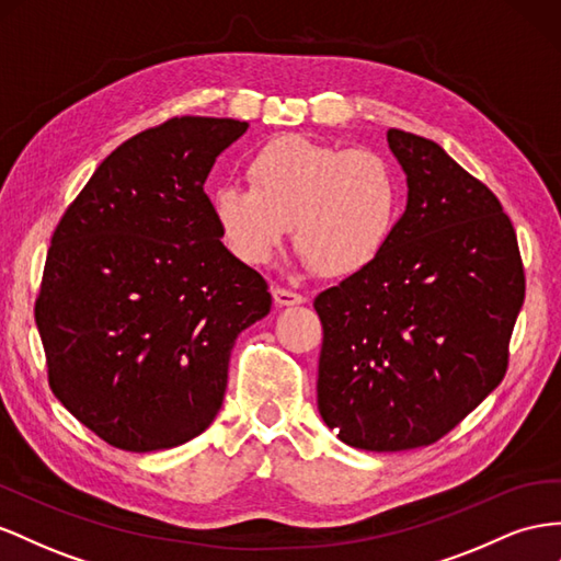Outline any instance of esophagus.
<instances>
[{
    "mask_svg": "<svg viewBox=\"0 0 561 561\" xmlns=\"http://www.w3.org/2000/svg\"><path fill=\"white\" fill-rule=\"evenodd\" d=\"M274 301L278 307H295V305H305L307 297L295 290H287V287H274Z\"/></svg>",
    "mask_w": 561,
    "mask_h": 561,
    "instance_id": "34e87169",
    "label": "esophagus"
}]
</instances>
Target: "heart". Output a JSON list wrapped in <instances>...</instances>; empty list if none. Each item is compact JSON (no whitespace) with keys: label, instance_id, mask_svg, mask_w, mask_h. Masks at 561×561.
<instances>
[{"label":"heart","instance_id":"1","mask_svg":"<svg viewBox=\"0 0 561 561\" xmlns=\"http://www.w3.org/2000/svg\"><path fill=\"white\" fill-rule=\"evenodd\" d=\"M250 188L221 186L211 215L224 245L248 266H264L283 238L318 274L346 278L368 268L397 229L401 184L387 158L368 148L276 136L248 162Z\"/></svg>","mask_w":561,"mask_h":561}]
</instances>
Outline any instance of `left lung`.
I'll return each instance as SVG.
<instances>
[{
  "mask_svg": "<svg viewBox=\"0 0 561 561\" xmlns=\"http://www.w3.org/2000/svg\"><path fill=\"white\" fill-rule=\"evenodd\" d=\"M387 141L408 205L385 252L313 299L323 323L318 413L340 442H438L503 382L524 305L517 233L489 186L411 131Z\"/></svg>",
  "mask_w": 561,
  "mask_h": 561,
  "instance_id": "8db88e82",
  "label": "left lung"
}]
</instances>
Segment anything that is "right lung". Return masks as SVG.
I'll return each mask as SVG.
<instances>
[{
  "instance_id": "right-lung-1",
  "label": "right lung",
  "mask_w": 561,
  "mask_h": 561,
  "mask_svg": "<svg viewBox=\"0 0 561 561\" xmlns=\"http://www.w3.org/2000/svg\"><path fill=\"white\" fill-rule=\"evenodd\" d=\"M248 123L172 117L105 158L60 217L35 321L54 397L105 444L174 448L217 417L236 337L271 311L205 179Z\"/></svg>"
}]
</instances>
